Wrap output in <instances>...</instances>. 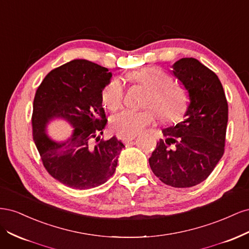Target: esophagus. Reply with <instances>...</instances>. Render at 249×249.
Segmentation results:
<instances>
[{
	"instance_id": "obj_1",
	"label": "esophagus",
	"mask_w": 249,
	"mask_h": 249,
	"mask_svg": "<svg viewBox=\"0 0 249 249\" xmlns=\"http://www.w3.org/2000/svg\"><path fill=\"white\" fill-rule=\"evenodd\" d=\"M135 138H136V136H132V137H125V138H123V141L124 143H129L131 141H133Z\"/></svg>"
}]
</instances>
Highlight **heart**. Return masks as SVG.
<instances>
[{
    "mask_svg": "<svg viewBox=\"0 0 249 249\" xmlns=\"http://www.w3.org/2000/svg\"><path fill=\"white\" fill-rule=\"evenodd\" d=\"M129 78L137 84L148 89L145 106L154 107L163 120H177L187 108V96L184 90L170 84L168 73L159 67H144L129 74ZM124 85L120 80L113 79L105 86L102 92L104 106L115 111L123 105ZM157 117L154 109L141 111L125 109L111 119V127L119 137H132L141 133Z\"/></svg>",
    "mask_w": 249,
    "mask_h": 249,
    "instance_id": "heart-1",
    "label": "heart"
}]
</instances>
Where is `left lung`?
<instances>
[{
	"instance_id": "obj_1",
	"label": "left lung",
	"mask_w": 249,
	"mask_h": 249,
	"mask_svg": "<svg viewBox=\"0 0 249 249\" xmlns=\"http://www.w3.org/2000/svg\"><path fill=\"white\" fill-rule=\"evenodd\" d=\"M171 67L189 105L183 122L162 130L166 139L157 143L148 162L164 184L188 188L203 182L223 156L229 107L220 80L197 59L182 58Z\"/></svg>"
}]
</instances>
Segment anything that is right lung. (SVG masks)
Masks as SVG:
<instances>
[{"instance_id":"add662e5","label":"right lung","mask_w":249,"mask_h":249,"mask_svg":"<svg viewBox=\"0 0 249 249\" xmlns=\"http://www.w3.org/2000/svg\"><path fill=\"white\" fill-rule=\"evenodd\" d=\"M112 72L85 59H74L50 71L33 103V139L50 175L72 189H90L113 176L124 147L115 136L101 135L107 124L102 92ZM62 119L73 127L58 142L46 134L47 124Z\"/></svg>"}]
</instances>
